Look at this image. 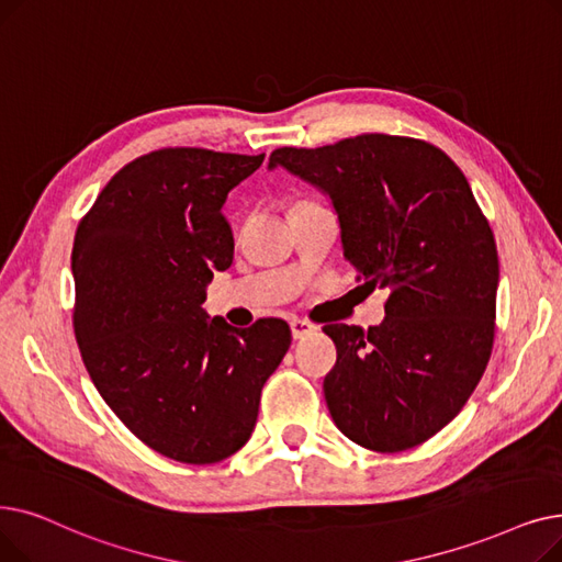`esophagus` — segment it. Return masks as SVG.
I'll return each mask as SVG.
<instances>
[{
  "mask_svg": "<svg viewBox=\"0 0 562 562\" xmlns=\"http://www.w3.org/2000/svg\"><path fill=\"white\" fill-rule=\"evenodd\" d=\"M290 331H292V338H304L306 334L315 331V325H311L308 319L295 317V319H292V323H290Z\"/></svg>",
  "mask_w": 562,
  "mask_h": 562,
  "instance_id": "obj_1",
  "label": "esophagus"
}]
</instances>
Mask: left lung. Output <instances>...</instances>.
Instances as JSON below:
<instances>
[{"mask_svg":"<svg viewBox=\"0 0 562 562\" xmlns=\"http://www.w3.org/2000/svg\"><path fill=\"white\" fill-rule=\"evenodd\" d=\"M274 167L331 199L361 288H389L380 327L325 325L338 352L325 378L338 430L375 452L435 437L483 378L496 327V243L464 173L432 144L380 132L283 146Z\"/></svg>","mask_w":562,"mask_h":562,"instance_id":"1","label":"left lung"}]
</instances>
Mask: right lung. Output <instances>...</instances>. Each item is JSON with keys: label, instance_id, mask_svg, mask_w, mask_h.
Wrapping results in <instances>:
<instances>
[{"label": "right lung", "instance_id": "1", "mask_svg": "<svg viewBox=\"0 0 562 562\" xmlns=\"http://www.w3.org/2000/svg\"><path fill=\"white\" fill-rule=\"evenodd\" d=\"M265 155L159 148L125 165L72 245V327L104 403L159 456L215 464L243 448L290 327L207 319L205 285L233 262L228 192Z\"/></svg>", "mask_w": 562, "mask_h": 562}]
</instances>
